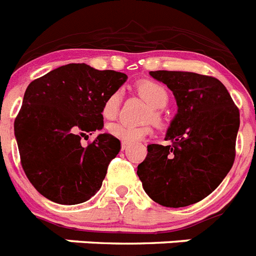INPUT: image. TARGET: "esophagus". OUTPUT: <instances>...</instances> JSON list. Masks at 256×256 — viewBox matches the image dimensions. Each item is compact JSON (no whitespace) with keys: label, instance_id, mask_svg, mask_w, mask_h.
Masks as SVG:
<instances>
[{"label":"esophagus","instance_id":"1","mask_svg":"<svg viewBox=\"0 0 256 256\" xmlns=\"http://www.w3.org/2000/svg\"><path fill=\"white\" fill-rule=\"evenodd\" d=\"M128 148H130V144L124 142V141H123V142H122V150H123V152H124V150H126V149H128Z\"/></svg>","mask_w":256,"mask_h":256}]
</instances>
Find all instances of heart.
<instances>
[{"label":"heart","instance_id":"obj_1","mask_svg":"<svg viewBox=\"0 0 256 256\" xmlns=\"http://www.w3.org/2000/svg\"><path fill=\"white\" fill-rule=\"evenodd\" d=\"M134 89L150 106L154 107L152 114H150V119H152L158 124L163 123V116L159 110L167 106L168 101H170V94H168L164 85H162L160 82H155V80L146 78V80H140L138 82H136ZM120 104H122V94L119 92H115L108 96L102 104V116L107 120L114 119L119 112ZM108 133L120 141L133 144L150 136L152 126H136L126 123H114L108 126Z\"/></svg>","mask_w":256,"mask_h":256}]
</instances>
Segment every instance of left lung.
Returning <instances> with one entry per match:
<instances>
[{"mask_svg": "<svg viewBox=\"0 0 256 256\" xmlns=\"http://www.w3.org/2000/svg\"><path fill=\"white\" fill-rule=\"evenodd\" d=\"M178 102L166 140L152 144L137 167L144 190L166 207H185L212 193L236 158L240 110L216 78L182 71H150Z\"/></svg>", "mask_w": 256, "mask_h": 256, "instance_id": "1", "label": "left lung"}]
</instances>
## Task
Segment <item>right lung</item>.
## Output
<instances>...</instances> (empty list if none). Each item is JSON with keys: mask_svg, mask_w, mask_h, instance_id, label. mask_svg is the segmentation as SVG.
<instances>
[{"mask_svg": "<svg viewBox=\"0 0 256 256\" xmlns=\"http://www.w3.org/2000/svg\"><path fill=\"white\" fill-rule=\"evenodd\" d=\"M126 80L122 72L70 63L28 85L14 132L24 174L45 198L78 204L100 190L120 141L108 133L88 146L80 141L104 128L102 104Z\"/></svg>", "mask_w": 256, "mask_h": 256, "instance_id": "add662e5", "label": "right lung"}]
</instances>
